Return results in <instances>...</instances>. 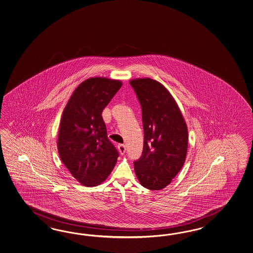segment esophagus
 I'll list each match as a JSON object with an SVG mask.
<instances>
[{
    "label": "esophagus",
    "instance_id": "34e87169",
    "mask_svg": "<svg viewBox=\"0 0 253 253\" xmlns=\"http://www.w3.org/2000/svg\"><path fill=\"white\" fill-rule=\"evenodd\" d=\"M117 149H118V151L120 152L121 155L125 154V152H126V146H125V145H123V144L118 145V146H117Z\"/></svg>",
    "mask_w": 253,
    "mask_h": 253
}]
</instances>
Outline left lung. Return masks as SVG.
Instances as JSON below:
<instances>
[{"label": "left lung", "instance_id": "obj_1", "mask_svg": "<svg viewBox=\"0 0 253 253\" xmlns=\"http://www.w3.org/2000/svg\"><path fill=\"white\" fill-rule=\"evenodd\" d=\"M142 109V156L134 162L140 184L149 190L169 185L182 168L188 149L187 125L165 86L150 78L129 82Z\"/></svg>", "mask_w": 253, "mask_h": 253}]
</instances>
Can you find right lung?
Masks as SVG:
<instances>
[{"label":"right lung","mask_w":253,"mask_h":253,"mask_svg":"<svg viewBox=\"0 0 253 253\" xmlns=\"http://www.w3.org/2000/svg\"><path fill=\"white\" fill-rule=\"evenodd\" d=\"M122 86L119 80H85L72 92L58 128L59 158L84 186H97L115 167L118 152L107 137L102 113Z\"/></svg>","instance_id":"1"}]
</instances>
